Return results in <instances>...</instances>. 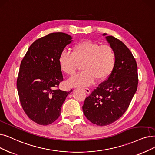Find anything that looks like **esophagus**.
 <instances>
[{"label":"esophagus","instance_id":"obj_1","mask_svg":"<svg viewBox=\"0 0 155 155\" xmlns=\"http://www.w3.org/2000/svg\"><path fill=\"white\" fill-rule=\"evenodd\" d=\"M83 90L84 92H86L87 94H90V90L88 88H83Z\"/></svg>","mask_w":155,"mask_h":155}]
</instances>
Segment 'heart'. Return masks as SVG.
I'll use <instances>...</instances> for the list:
<instances>
[{
	"label": "heart",
	"instance_id": "obj_1",
	"mask_svg": "<svg viewBox=\"0 0 155 155\" xmlns=\"http://www.w3.org/2000/svg\"><path fill=\"white\" fill-rule=\"evenodd\" d=\"M116 61V53L112 47L90 40L77 43L73 47L72 53L61 51L58 58L61 70L69 76L74 75L79 64L83 63L84 71L68 81V84L73 87L89 86L95 78L97 81L106 79L113 71Z\"/></svg>",
	"mask_w": 155,
	"mask_h": 155
}]
</instances>
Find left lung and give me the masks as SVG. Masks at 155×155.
Wrapping results in <instances>:
<instances>
[{"label": "left lung", "instance_id": "8db88e82", "mask_svg": "<svg viewBox=\"0 0 155 155\" xmlns=\"http://www.w3.org/2000/svg\"><path fill=\"white\" fill-rule=\"evenodd\" d=\"M102 35L116 53V65L108 79L86 98L83 106L86 118L98 126L109 125L123 116L138 84L137 65L130 49L114 37Z\"/></svg>", "mask_w": 155, "mask_h": 155}]
</instances>
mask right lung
I'll return each instance as SVG.
<instances>
[{
  "mask_svg": "<svg viewBox=\"0 0 155 155\" xmlns=\"http://www.w3.org/2000/svg\"><path fill=\"white\" fill-rule=\"evenodd\" d=\"M72 39L62 32L42 37L31 45L21 62L18 95L25 113L39 125H48L58 119L61 106L72 91L58 89L64 80L59 55Z\"/></svg>",
  "mask_w": 155,
  "mask_h": 155,
  "instance_id": "add662e5",
  "label": "right lung"
}]
</instances>
